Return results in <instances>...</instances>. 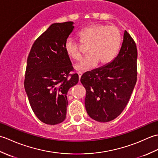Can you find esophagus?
I'll return each instance as SVG.
<instances>
[{"label":"esophagus","instance_id":"esophagus-1","mask_svg":"<svg viewBox=\"0 0 158 158\" xmlns=\"http://www.w3.org/2000/svg\"><path fill=\"white\" fill-rule=\"evenodd\" d=\"M77 73H78V75H79V80H80V79H81V75H82V72H81V71H79Z\"/></svg>","mask_w":158,"mask_h":158}]
</instances>
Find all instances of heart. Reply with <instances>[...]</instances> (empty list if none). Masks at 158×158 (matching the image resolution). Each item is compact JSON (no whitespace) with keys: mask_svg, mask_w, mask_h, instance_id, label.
Returning a JSON list of instances; mask_svg holds the SVG:
<instances>
[{"mask_svg":"<svg viewBox=\"0 0 158 158\" xmlns=\"http://www.w3.org/2000/svg\"><path fill=\"white\" fill-rule=\"evenodd\" d=\"M78 35L81 44L88 46V55L76 64L75 68L77 70H89L98 63L99 66H103L110 62L118 51L122 40L118 28L101 23L90 25L80 31ZM64 49L72 59L81 58V45L73 38L66 39Z\"/></svg>","mask_w":158,"mask_h":158,"instance_id":"heart-1","label":"heart"}]
</instances>
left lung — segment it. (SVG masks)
Listing matches in <instances>:
<instances>
[{
  "instance_id": "obj_1",
  "label": "left lung",
  "mask_w": 158,
  "mask_h": 158,
  "mask_svg": "<svg viewBox=\"0 0 158 158\" xmlns=\"http://www.w3.org/2000/svg\"><path fill=\"white\" fill-rule=\"evenodd\" d=\"M137 48L126 31L118 55L108 64L85 72L81 83L86 90L85 106L92 119L108 122L125 109L137 79Z\"/></svg>"
}]
</instances>
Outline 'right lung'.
<instances>
[{"label": "right lung", "instance_id": "1", "mask_svg": "<svg viewBox=\"0 0 158 158\" xmlns=\"http://www.w3.org/2000/svg\"><path fill=\"white\" fill-rule=\"evenodd\" d=\"M73 28V22L53 23L33 43L27 59L26 94L35 115L49 125L65 119L67 92L79 81L78 74H70L74 69L64 49Z\"/></svg>", "mask_w": 158, "mask_h": 158}]
</instances>
